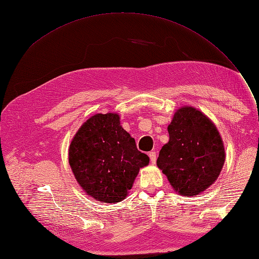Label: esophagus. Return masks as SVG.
Returning <instances> with one entry per match:
<instances>
[{
  "mask_svg": "<svg viewBox=\"0 0 259 259\" xmlns=\"http://www.w3.org/2000/svg\"><path fill=\"white\" fill-rule=\"evenodd\" d=\"M149 158H150L151 163H152V164H154V163H155V161H156V152H155V151L149 152Z\"/></svg>",
  "mask_w": 259,
  "mask_h": 259,
  "instance_id": "1",
  "label": "esophagus"
}]
</instances>
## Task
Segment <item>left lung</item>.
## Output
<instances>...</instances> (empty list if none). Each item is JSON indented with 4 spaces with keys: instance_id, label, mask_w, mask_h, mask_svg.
I'll return each instance as SVG.
<instances>
[{
    "instance_id": "obj_1",
    "label": "left lung",
    "mask_w": 259,
    "mask_h": 259,
    "mask_svg": "<svg viewBox=\"0 0 259 259\" xmlns=\"http://www.w3.org/2000/svg\"><path fill=\"white\" fill-rule=\"evenodd\" d=\"M169 140L156 165L180 195L192 197L218 178L225 163L221 135L208 117L193 107H182L167 127Z\"/></svg>"
}]
</instances>
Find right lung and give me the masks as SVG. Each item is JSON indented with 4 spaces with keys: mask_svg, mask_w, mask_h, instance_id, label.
Wrapping results in <instances>:
<instances>
[{
    "mask_svg": "<svg viewBox=\"0 0 259 259\" xmlns=\"http://www.w3.org/2000/svg\"><path fill=\"white\" fill-rule=\"evenodd\" d=\"M69 164L86 194L103 203H116L126 197L149 156L121 126L119 114L98 113L76 132L69 148Z\"/></svg>",
    "mask_w": 259,
    "mask_h": 259,
    "instance_id": "obj_1",
    "label": "right lung"
}]
</instances>
